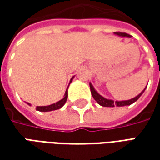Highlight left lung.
<instances>
[{
    "mask_svg": "<svg viewBox=\"0 0 160 160\" xmlns=\"http://www.w3.org/2000/svg\"><path fill=\"white\" fill-rule=\"evenodd\" d=\"M116 35H118V36L120 37H128V38H130V35H128L127 33L125 32H114ZM90 89H91V93L92 95V97L95 100L97 101V103L98 104H100L102 106H104V107H115L116 105L117 106H125V105H130L133 103H134L135 101L138 100V98L141 97V94L144 92V90L141 92V93L139 94L138 96H136L134 98H132V99H129V100H124V101H116L114 102L113 100H111V99H107V98H105L102 97L100 94H98L95 91L94 89V87H92V85L90 83Z\"/></svg>",
    "mask_w": 160,
    "mask_h": 160,
    "instance_id": "8db88e82",
    "label": "left lung"
}]
</instances>
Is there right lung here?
<instances>
[{
    "mask_svg": "<svg viewBox=\"0 0 160 160\" xmlns=\"http://www.w3.org/2000/svg\"><path fill=\"white\" fill-rule=\"evenodd\" d=\"M73 77H72V79L70 80V83L72 82V80H73ZM69 83V84H70ZM68 88H67L66 92H65V95H64V98H63L62 99H61L58 102H56V104H50V105H48V106H37V111H43V112H46V111H55V110H58L60 108H62L65 104L67 101V98H68ZM27 104L31 105L29 103H27Z\"/></svg>",
    "mask_w": 160,
    "mask_h": 160,
    "instance_id": "obj_1",
    "label": "right lung"
}]
</instances>
